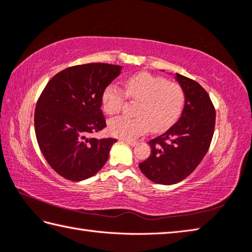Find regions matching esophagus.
I'll use <instances>...</instances> for the list:
<instances>
[{"label": "esophagus", "instance_id": "esophagus-1", "mask_svg": "<svg viewBox=\"0 0 252 252\" xmlns=\"http://www.w3.org/2000/svg\"><path fill=\"white\" fill-rule=\"evenodd\" d=\"M123 142H126V144H129L130 146H135L136 144H137V142L136 141H134V140H122Z\"/></svg>", "mask_w": 252, "mask_h": 252}]
</instances>
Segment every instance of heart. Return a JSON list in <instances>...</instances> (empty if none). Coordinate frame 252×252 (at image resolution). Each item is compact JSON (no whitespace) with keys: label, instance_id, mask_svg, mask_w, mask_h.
<instances>
[{"label":"heart","instance_id":"obj_1","mask_svg":"<svg viewBox=\"0 0 252 252\" xmlns=\"http://www.w3.org/2000/svg\"><path fill=\"white\" fill-rule=\"evenodd\" d=\"M126 98L137 102L134 117L119 116L108 122L111 135L134 139L151 130L162 132L179 119L185 106V92L179 84L162 76L142 72L127 78L125 91L116 84H109L101 94V107L107 115L119 112Z\"/></svg>","mask_w":252,"mask_h":252}]
</instances>
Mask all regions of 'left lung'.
<instances>
[{
	"instance_id": "1",
	"label": "left lung",
	"mask_w": 252,
	"mask_h": 252,
	"mask_svg": "<svg viewBox=\"0 0 252 252\" xmlns=\"http://www.w3.org/2000/svg\"><path fill=\"white\" fill-rule=\"evenodd\" d=\"M186 103L179 121L149 143L151 155L140 162L150 180L175 185L187 178L208 153L215 129V108L209 94L198 82L177 74Z\"/></svg>"
}]
</instances>
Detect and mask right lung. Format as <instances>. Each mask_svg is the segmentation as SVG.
Returning <instances> with one entry per match:
<instances>
[{
	"instance_id": "1",
	"label": "right lung",
	"mask_w": 252,
	"mask_h": 252,
	"mask_svg": "<svg viewBox=\"0 0 252 252\" xmlns=\"http://www.w3.org/2000/svg\"><path fill=\"white\" fill-rule=\"evenodd\" d=\"M120 71V65L108 63L70 66L56 74L39 96L33 119L38 145L63 178L87 179L106 164L117 140L91 135L107 126L101 94Z\"/></svg>"
}]
</instances>
